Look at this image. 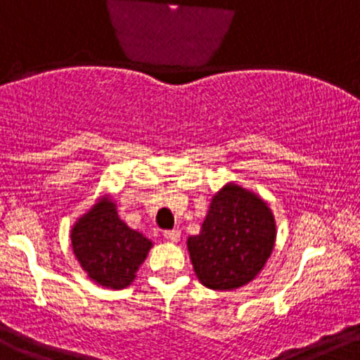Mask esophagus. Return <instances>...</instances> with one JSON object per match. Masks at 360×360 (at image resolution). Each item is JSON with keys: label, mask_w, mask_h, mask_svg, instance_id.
<instances>
[{"label": "esophagus", "mask_w": 360, "mask_h": 360, "mask_svg": "<svg viewBox=\"0 0 360 360\" xmlns=\"http://www.w3.org/2000/svg\"><path fill=\"white\" fill-rule=\"evenodd\" d=\"M164 238L167 240H171V243H177L181 238V232L177 231V229H172V231H164Z\"/></svg>", "instance_id": "esophagus-1"}]
</instances>
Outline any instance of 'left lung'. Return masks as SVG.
<instances>
[{
  "mask_svg": "<svg viewBox=\"0 0 360 360\" xmlns=\"http://www.w3.org/2000/svg\"><path fill=\"white\" fill-rule=\"evenodd\" d=\"M275 219L262 198L238 184L213 196L198 236L188 251L198 280L213 290H232L250 283L275 246Z\"/></svg>",
  "mask_w": 360,
  "mask_h": 360,
  "instance_id": "left-lung-1",
  "label": "left lung"
}]
</instances>
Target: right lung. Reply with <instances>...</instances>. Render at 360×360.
<instances>
[{
  "mask_svg": "<svg viewBox=\"0 0 360 360\" xmlns=\"http://www.w3.org/2000/svg\"><path fill=\"white\" fill-rule=\"evenodd\" d=\"M71 246L94 282L108 289H124L135 280L152 240L122 222L112 201L101 198L73 225Z\"/></svg>",
  "mask_w": 360,
  "mask_h": 360,
  "instance_id": "add662e5",
  "label": "right lung"
}]
</instances>
